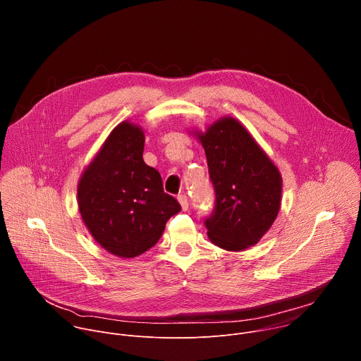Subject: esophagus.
<instances>
[{
  "instance_id": "34e87169",
  "label": "esophagus",
  "mask_w": 361,
  "mask_h": 361,
  "mask_svg": "<svg viewBox=\"0 0 361 361\" xmlns=\"http://www.w3.org/2000/svg\"><path fill=\"white\" fill-rule=\"evenodd\" d=\"M177 200H178L180 205H181V209L185 212V210L188 209V200H187V195H185V194H180V195L177 197Z\"/></svg>"
}]
</instances>
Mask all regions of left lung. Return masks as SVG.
<instances>
[{
    "label": "left lung",
    "instance_id": "8db88e82",
    "mask_svg": "<svg viewBox=\"0 0 361 361\" xmlns=\"http://www.w3.org/2000/svg\"><path fill=\"white\" fill-rule=\"evenodd\" d=\"M207 157L216 209L205 220L210 241L228 251L255 245L271 228L281 207L283 178L248 130L227 116L191 131Z\"/></svg>",
    "mask_w": 361,
    "mask_h": 361
}]
</instances>
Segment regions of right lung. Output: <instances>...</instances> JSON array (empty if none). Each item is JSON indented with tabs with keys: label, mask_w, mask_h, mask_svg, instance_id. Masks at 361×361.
Returning a JSON list of instances; mask_svg holds the SVG:
<instances>
[{
	"label": "right lung",
	"mask_w": 361,
	"mask_h": 361,
	"mask_svg": "<svg viewBox=\"0 0 361 361\" xmlns=\"http://www.w3.org/2000/svg\"><path fill=\"white\" fill-rule=\"evenodd\" d=\"M142 128L128 120L109 134L77 185L81 219L92 238L121 259L156 244L178 201L166 194L160 173L142 160Z\"/></svg>",
	"instance_id": "right-lung-1"
}]
</instances>
